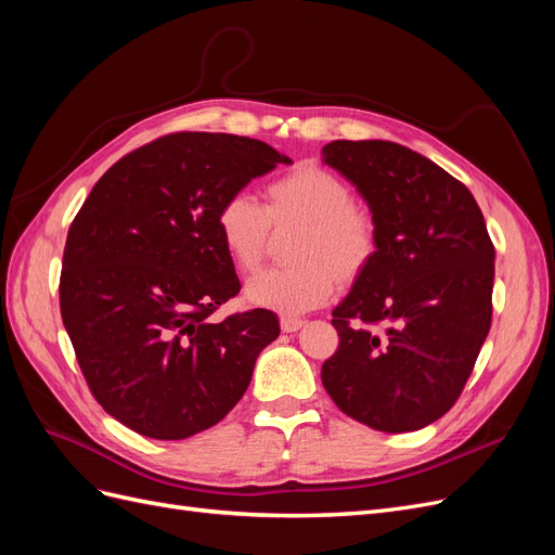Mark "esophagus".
I'll return each instance as SVG.
<instances>
[{
  "label": "esophagus",
  "mask_w": 555,
  "mask_h": 555,
  "mask_svg": "<svg viewBox=\"0 0 555 555\" xmlns=\"http://www.w3.org/2000/svg\"><path fill=\"white\" fill-rule=\"evenodd\" d=\"M304 319H298V317H282L280 319V326H282V331L284 333H296L298 328H304Z\"/></svg>",
  "instance_id": "34e87169"
}]
</instances>
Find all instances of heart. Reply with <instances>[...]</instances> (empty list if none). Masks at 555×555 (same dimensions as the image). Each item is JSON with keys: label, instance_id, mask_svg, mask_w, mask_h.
Here are the masks:
<instances>
[{"label": "heart", "instance_id": "heart-1", "mask_svg": "<svg viewBox=\"0 0 555 555\" xmlns=\"http://www.w3.org/2000/svg\"><path fill=\"white\" fill-rule=\"evenodd\" d=\"M215 229L238 273H255L275 236H292L284 249L287 268L268 271L245 289L247 304L282 314L314 310L331 298L335 284H357L377 259L375 215L354 204V190L322 166L304 164L271 180L263 206L236 192L215 212Z\"/></svg>", "mask_w": 555, "mask_h": 555}]
</instances>
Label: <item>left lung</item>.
Masks as SVG:
<instances>
[{
    "label": "left lung",
    "instance_id": "left-lung-1",
    "mask_svg": "<svg viewBox=\"0 0 555 555\" xmlns=\"http://www.w3.org/2000/svg\"><path fill=\"white\" fill-rule=\"evenodd\" d=\"M379 227L377 259L333 310L340 335L322 384L347 416L384 433L447 414L491 328L495 247L463 182L391 141H333Z\"/></svg>",
    "mask_w": 555,
    "mask_h": 555
}]
</instances>
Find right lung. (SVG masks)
<instances>
[{"mask_svg":"<svg viewBox=\"0 0 555 555\" xmlns=\"http://www.w3.org/2000/svg\"><path fill=\"white\" fill-rule=\"evenodd\" d=\"M292 164L263 141L178 131L115 162L72 222L60 310L92 396L155 440L215 426L280 335L271 310L215 324L241 292L215 212L251 178Z\"/></svg>","mask_w":555,"mask_h":555,"instance_id":"1","label":"right lung"}]
</instances>
